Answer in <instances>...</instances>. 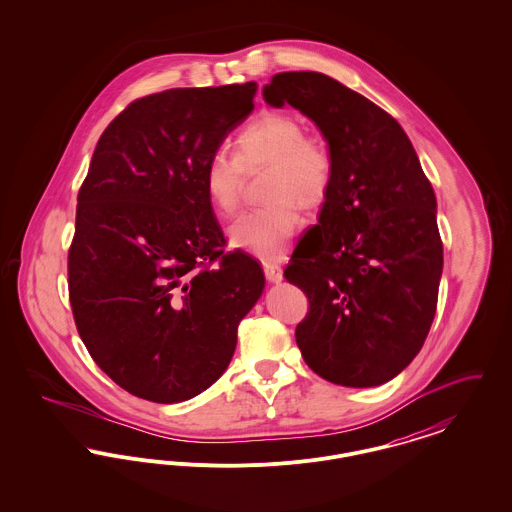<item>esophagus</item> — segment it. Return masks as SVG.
Masks as SVG:
<instances>
[{
  "instance_id": "34e87169",
  "label": "esophagus",
  "mask_w": 512,
  "mask_h": 512,
  "mask_svg": "<svg viewBox=\"0 0 512 512\" xmlns=\"http://www.w3.org/2000/svg\"><path fill=\"white\" fill-rule=\"evenodd\" d=\"M263 270H265L268 282H272V284H278L284 278V270L276 263H263Z\"/></svg>"
}]
</instances>
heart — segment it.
Segmentation results:
<instances>
[{
    "mask_svg": "<svg viewBox=\"0 0 512 512\" xmlns=\"http://www.w3.org/2000/svg\"><path fill=\"white\" fill-rule=\"evenodd\" d=\"M268 167L267 203L230 226V242L259 257H278L301 222L303 209L326 203L334 184V153L290 113H263L236 136L234 155L217 151L203 171V186L222 217H232L244 195L245 174Z\"/></svg>",
    "mask_w": 512,
    "mask_h": 512,
    "instance_id": "heart-1",
    "label": "heart"
}]
</instances>
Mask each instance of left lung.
<instances>
[{
	"label": "left lung",
	"instance_id": "obj_1",
	"mask_svg": "<svg viewBox=\"0 0 512 512\" xmlns=\"http://www.w3.org/2000/svg\"><path fill=\"white\" fill-rule=\"evenodd\" d=\"M263 98L307 115L334 153L317 236L297 245L284 270L309 299L297 347L332 384H386L418 355L438 307L434 188L399 122L338 80L278 73Z\"/></svg>",
	"mask_w": 512,
	"mask_h": 512
}]
</instances>
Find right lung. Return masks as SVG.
I'll list each match as a JSON object with an SVG mask.
<instances>
[{
	"label": "right lung",
	"mask_w": 512,
	"mask_h": 512,
	"mask_svg": "<svg viewBox=\"0 0 512 512\" xmlns=\"http://www.w3.org/2000/svg\"><path fill=\"white\" fill-rule=\"evenodd\" d=\"M255 82L172 88L132 101L99 138L69 249L74 322L122 390L180 403L230 365L261 265L224 253L203 171L253 111Z\"/></svg>",
	"instance_id": "right-lung-1"
}]
</instances>
